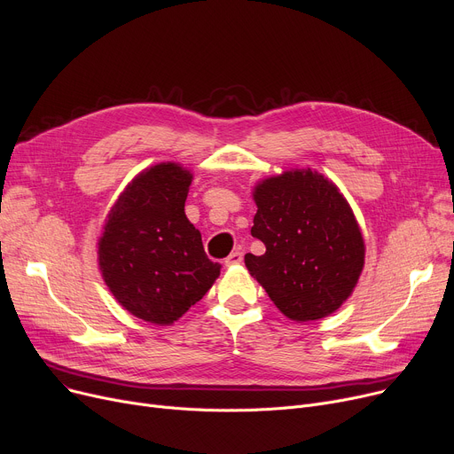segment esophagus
Instances as JSON below:
<instances>
[{
	"instance_id": "34e87169",
	"label": "esophagus",
	"mask_w": 454,
	"mask_h": 454,
	"mask_svg": "<svg viewBox=\"0 0 454 454\" xmlns=\"http://www.w3.org/2000/svg\"><path fill=\"white\" fill-rule=\"evenodd\" d=\"M243 261V252L241 250H235V252H231L226 259H224V263L226 265H237V263H241Z\"/></svg>"
}]
</instances>
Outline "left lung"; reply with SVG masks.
<instances>
[{
    "mask_svg": "<svg viewBox=\"0 0 454 454\" xmlns=\"http://www.w3.org/2000/svg\"><path fill=\"white\" fill-rule=\"evenodd\" d=\"M254 200L252 235L267 252L245 255L250 274L291 320L335 313L364 267V241L346 199L322 175L298 169L261 182Z\"/></svg>",
    "mask_w": 454,
    "mask_h": 454,
    "instance_id": "1",
    "label": "left lung"
}]
</instances>
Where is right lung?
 Here are the masks:
<instances>
[{"label":"right lung","mask_w":454,"mask_h":454,"mask_svg":"<svg viewBox=\"0 0 454 454\" xmlns=\"http://www.w3.org/2000/svg\"><path fill=\"white\" fill-rule=\"evenodd\" d=\"M191 178L176 163L143 171L112 207L99 239L108 289L129 313L151 324L178 320L221 274L185 217Z\"/></svg>","instance_id":"add662e5"}]
</instances>
